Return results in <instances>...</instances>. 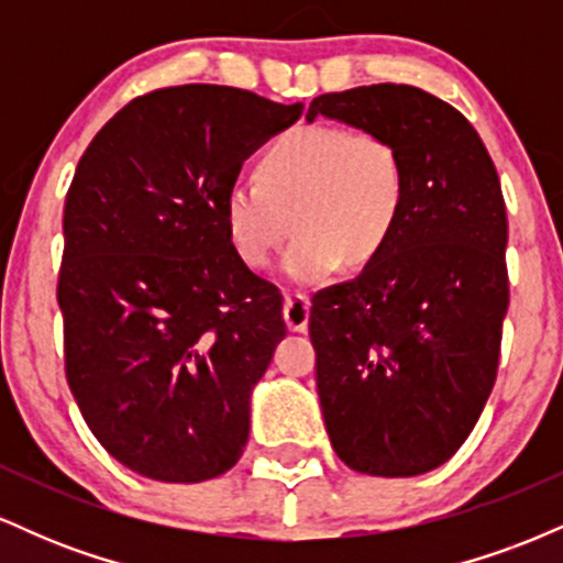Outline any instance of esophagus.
<instances>
[{
  "instance_id": "obj_1",
  "label": "esophagus",
  "mask_w": 563,
  "mask_h": 563,
  "mask_svg": "<svg viewBox=\"0 0 563 563\" xmlns=\"http://www.w3.org/2000/svg\"><path fill=\"white\" fill-rule=\"evenodd\" d=\"M283 320H286L288 331L303 333L309 325V299L303 294H288L283 301Z\"/></svg>"
}]
</instances>
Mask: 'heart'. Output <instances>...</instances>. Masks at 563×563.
<instances>
[{
	"instance_id": "b5f03b06",
	"label": "heart",
	"mask_w": 563,
	"mask_h": 563,
	"mask_svg": "<svg viewBox=\"0 0 563 563\" xmlns=\"http://www.w3.org/2000/svg\"><path fill=\"white\" fill-rule=\"evenodd\" d=\"M405 169L397 147L373 132L309 124L277 140L260 177H238L222 198L224 230L238 260L262 269L286 241L280 262L296 286H322L341 264L363 267L397 228Z\"/></svg>"
}]
</instances>
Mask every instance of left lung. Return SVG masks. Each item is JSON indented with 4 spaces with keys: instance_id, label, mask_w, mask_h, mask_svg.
<instances>
[{
    "instance_id": "8db88e82",
    "label": "left lung",
    "mask_w": 563,
    "mask_h": 563,
    "mask_svg": "<svg viewBox=\"0 0 563 563\" xmlns=\"http://www.w3.org/2000/svg\"><path fill=\"white\" fill-rule=\"evenodd\" d=\"M397 147V228L354 280L314 294L309 339L335 455L418 476L466 442L493 391L508 312L500 179L461 111L407 84L314 97L307 111Z\"/></svg>"
}]
</instances>
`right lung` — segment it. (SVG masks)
I'll return each instance as SVG.
<instances>
[{
  "instance_id": "right-lung-1",
  "label": "right lung",
  "mask_w": 563,
  "mask_h": 563,
  "mask_svg": "<svg viewBox=\"0 0 563 563\" xmlns=\"http://www.w3.org/2000/svg\"><path fill=\"white\" fill-rule=\"evenodd\" d=\"M301 108L217 84L158 89L76 166L57 280L66 376L97 442L145 479L206 482L243 455L286 322L277 288L238 260L222 198Z\"/></svg>"
}]
</instances>
